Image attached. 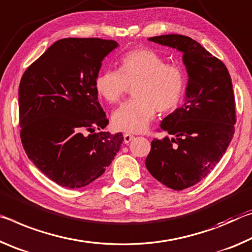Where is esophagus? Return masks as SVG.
<instances>
[{"mask_svg": "<svg viewBox=\"0 0 252 252\" xmlns=\"http://www.w3.org/2000/svg\"><path fill=\"white\" fill-rule=\"evenodd\" d=\"M133 138H134V136L131 134H128V133L124 134V142H125V144H128Z\"/></svg>", "mask_w": 252, "mask_h": 252, "instance_id": "obj_1", "label": "esophagus"}]
</instances>
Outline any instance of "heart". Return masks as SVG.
Wrapping results in <instances>:
<instances>
[{
  "label": "heart",
  "instance_id": "obj_1",
  "mask_svg": "<svg viewBox=\"0 0 252 252\" xmlns=\"http://www.w3.org/2000/svg\"><path fill=\"white\" fill-rule=\"evenodd\" d=\"M134 98L122 105L113 115L117 129L139 133L147 128L156 110L168 113L182 100L187 76L182 67L167 63L158 52L135 48L119 59V70L106 69L98 73L94 88L110 104H117L133 86Z\"/></svg>",
  "mask_w": 252,
  "mask_h": 252
}]
</instances>
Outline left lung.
Listing matches in <instances>:
<instances>
[{"label":"left lung","instance_id":"8db88e82","mask_svg":"<svg viewBox=\"0 0 252 252\" xmlns=\"http://www.w3.org/2000/svg\"><path fill=\"white\" fill-rule=\"evenodd\" d=\"M148 40L183 52L189 75L184 104L160 123L171 138H154L145 160L158 182L181 191L203 180L231 143L236 124L232 81L224 63L189 36L165 34Z\"/></svg>","mask_w":252,"mask_h":252}]
</instances>
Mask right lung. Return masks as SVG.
Here are the masks:
<instances>
[{"instance_id":"obj_1","label":"right lung","mask_w":252,"mask_h":252,"mask_svg":"<svg viewBox=\"0 0 252 252\" xmlns=\"http://www.w3.org/2000/svg\"><path fill=\"white\" fill-rule=\"evenodd\" d=\"M114 40H58L24 71L19 86L20 137L33 164L53 182L84 188L116 156L123 134L108 125L94 79ZM98 129V131L95 130Z\"/></svg>"}]
</instances>
